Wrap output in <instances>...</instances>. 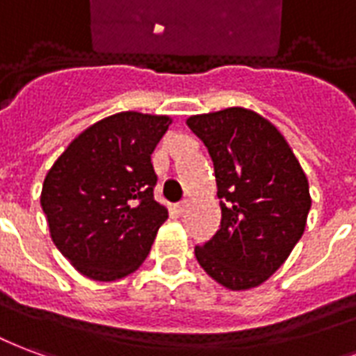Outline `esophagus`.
<instances>
[{
    "mask_svg": "<svg viewBox=\"0 0 356 356\" xmlns=\"http://www.w3.org/2000/svg\"><path fill=\"white\" fill-rule=\"evenodd\" d=\"M189 209V201H181V203L176 204V212L178 214H184V212H188Z\"/></svg>",
    "mask_w": 356,
    "mask_h": 356,
    "instance_id": "esophagus-1",
    "label": "esophagus"
}]
</instances>
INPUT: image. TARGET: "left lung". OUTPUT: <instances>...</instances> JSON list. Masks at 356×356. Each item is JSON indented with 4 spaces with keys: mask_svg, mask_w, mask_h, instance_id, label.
Instances as JSON below:
<instances>
[{
    "mask_svg": "<svg viewBox=\"0 0 356 356\" xmlns=\"http://www.w3.org/2000/svg\"><path fill=\"white\" fill-rule=\"evenodd\" d=\"M214 163L222 222L195 246L209 277L227 290H250L286 261L311 209L309 181L279 129L246 108L188 118Z\"/></svg>",
    "mask_w": 356,
    "mask_h": 356,
    "instance_id": "left-lung-1",
    "label": "left lung"
}]
</instances>
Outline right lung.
<instances>
[{"mask_svg":"<svg viewBox=\"0 0 356 356\" xmlns=\"http://www.w3.org/2000/svg\"><path fill=\"white\" fill-rule=\"evenodd\" d=\"M172 118L121 111L90 124L54 161L41 209L62 256L92 281L134 273L168 218L153 199L152 153Z\"/></svg>","mask_w":356,"mask_h":356,"instance_id":"right-lung-1","label":"right lung"}]
</instances>
